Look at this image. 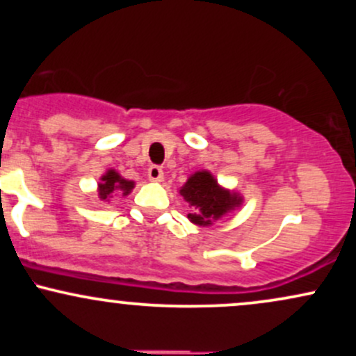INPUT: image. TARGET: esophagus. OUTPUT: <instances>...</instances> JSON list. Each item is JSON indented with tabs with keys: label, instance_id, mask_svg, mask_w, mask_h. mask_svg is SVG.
Listing matches in <instances>:
<instances>
[{
	"label": "esophagus",
	"instance_id": "34e87169",
	"mask_svg": "<svg viewBox=\"0 0 356 356\" xmlns=\"http://www.w3.org/2000/svg\"><path fill=\"white\" fill-rule=\"evenodd\" d=\"M147 175H149L150 181L161 182L162 179H164V170H162L159 165H150L149 170H147Z\"/></svg>",
	"mask_w": 356,
	"mask_h": 356
}]
</instances>
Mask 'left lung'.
<instances>
[{
  "label": "left lung",
  "instance_id": "obj_1",
  "mask_svg": "<svg viewBox=\"0 0 356 356\" xmlns=\"http://www.w3.org/2000/svg\"><path fill=\"white\" fill-rule=\"evenodd\" d=\"M181 194L189 202V206H192V212H189L187 218L199 226H209L212 220L219 219L220 216L241 204L238 195L220 189L218 181L206 170L195 172L189 177V181L181 189Z\"/></svg>",
  "mask_w": 356,
  "mask_h": 356
}]
</instances>
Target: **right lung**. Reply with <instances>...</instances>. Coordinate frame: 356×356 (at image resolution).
Returning <instances> with one entry per match:
<instances>
[{
    "label": "right lung",
    "instance_id": "obj_1",
    "mask_svg": "<svg viewBox=\"0 0 356 356\" xmlns=\"http://www.w3.org/2000/svg\"><path fill=\"white\" fill-rule=\"evenodd\" d=\"M134 182L132 181H125L118 175L115 170H108L107 174L102 177V182L99 184V197L102 201H108L112 197V192L120 191L122 194L127 195L130 191H132Z\"/></svg>",
    "mask_w": 356,
    "mask_h": 356
}]
</instances>
